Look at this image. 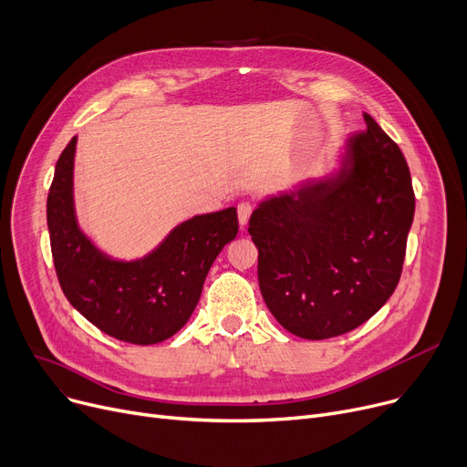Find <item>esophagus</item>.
Instances as JSON below:
<instances>
[{
  "label": "esophagus",
  "mask_w": 467,
  "mask_h": 467,
  "mask_svg": "<svg viewBox=\"0 0 467 467\" xmlns=\"http://www.w3.org/2000/svg\"><path fill=\"white\" fill-rule=\"evenodd\" d=\"M236 212H238V221H240V225L244 227V225L248 223V219H250V215H252V212H254V204H252L250 201H242V202L238 204Z\"/></svg>",
  "instance_id": "34e87169"
}]
</instances>
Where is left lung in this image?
<instances>
[{"mask_svg": "<svg viewBox=\"0 0 467 467\" xmlns=\"http://www.w3.org/2000/svg\"><path fill=\"white\" fill-rule=\"evenodd\" d=\"M337 180L263 202L248 233L261 296L289 333L324 340L375 316L401 278L414 191L407 161L371 115Z\"/></svg>", "mask_w": 467, "mask_h": 467, "instance_id": "obj_1", "label": "left lung"}]
</instances>
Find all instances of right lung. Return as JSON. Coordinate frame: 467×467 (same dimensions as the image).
I'll return each instance as SVG.
<instances>
[{"mask_svg":"<svg viewBox=\"0 0 467 467\" xmlns=\"http://www.w3.org/2000/svg\"><path fill=\"white\" fill-rule=\"evenodd\" d=\"M71 138L47 196V225L66 299L106 335L157 345L178 333L201 299L212 263L238 233L236 208L194 215L140 261H115L79 231L73 212Z\"/></svg>","mask_w":467,"mask_h":467,"instance_id":"add662e5","label":"right lung"}]
</instances>
